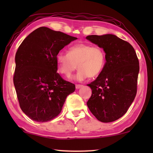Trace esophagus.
I'll return each instance as SVG.
<instances>
[{"instance_id":"esophagus-1","label":"esophagus","mask_w":153,"mask_h":153,"mask_svg":"<svg viewBox=\"0 0 153 153\" xmlns=\"http://www.w3.org/2000/svg\"><path fill=\"white\" fill-rule=\"evenodd\" d=\"M82 86H83V85H81V84H76V89H79V88H80L82 87Z\"/></svg>"}]
</instances>
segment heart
<instances>
[{
	"mask_svg": "<svg viewBox=\"0 0 153 153\" xmlns=\"http://www.w3.org/2000/svg\"><path fill=\"white\" fill-rule=\"evenodd\" d=\"M57 70L66 77H70L78 67L74 79L84 81L88 77L98 76L105 68L106 54L103 48L90 44L79 43L71 46L67 53L59 52L56 56Z\"/></svg>",
	"mask_w": 153,
	"mask_h": 153,
	"instance_id": "obj_1",
	"label": "heart"
}]
</instances>
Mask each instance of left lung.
<instances>
[{
    "instance_id": "1",
    "label": "left lung",
    "mask_w": 153,
    "mask_h": 153,
    "mask_svg": "<svg viewBox=\"0 0 153 153\" xmlns=\"http://www.w3.org/2000/svg\"><path fill=\"white\" fill-rule=\"evenodd\" d=\"M86 39L106 54L104 69L88 84L92 89L88 107L98 121L112 122L122 117L136 97L138 59L133 46L115 35H90Z\"/></svg>"
}]
</instances>
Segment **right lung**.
Wrapping results in <instances>:
<instances>
[{
  "instance_id": "obj_1",
  "label": "right lung",
  "mask_w": 153,
  "mask_h": 153,
  "mask_svg": "<svg viewBox=\"0 0 153 153\" xmlns=\"http://www.w3.org/2000/svg\"><path fill=\"white\" fill-rule=\"evenodd\" d=\"M77 39L66 33L40 27L28 35L15 55L13 83L23 112L31 120L46 122L61 113L75 85L57 72L56 56Z\"/></svg>"
}]
</instances>
